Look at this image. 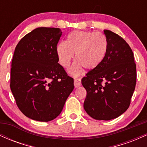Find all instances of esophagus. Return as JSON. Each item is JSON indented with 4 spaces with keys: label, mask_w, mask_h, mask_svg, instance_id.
<instances>
[{
    "label": "esophagus",
    "mask_w": 147,
    "mask_h": 147,
    "mask_svg": "<svg viewBox=\"0 0 147 147\" xmlns=\"http://www.w3.org/2000/svg\"><path fill=\"white\" fill-rule=\"evenodd\" d=\"M81 84V80L79 79H75V81H74V86H75V88H78L79 86H80Z\"/></svg>",
    "instance_id": "1"
}]
</instances>
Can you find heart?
Listing matches in <instances>:
<instances>
[{"label":"heart","instance_id":"1","mask_svg":"<svg viewBox=\"0 0 147 147\" xmlns=\"http://www.w3.org/2000/svg\"><path fill=\"white\" fill-rule=\"evenodd\" d=\"M107 49V41L103 35L96 32L74 31L68 35L67 42H61L57 45V52L59 63L64 68L70 66L75 54L77 61L69 72L77 76L83 68L89 71L98 68L105 58Z\"/></svg>","mask_w":147,"mask_h":147}]
</instances>
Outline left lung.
<instances>
[{
	"label": "left lung",
	"mask_w": 147,
	"mask_h": 147,
	"mask_svg": "<svg viewBox=\"0 0 147 147\" xmlns=\"http://www.w3.org/2000/svg\"><path fill=\"white\" fill-rule=\"evenodd\" d=\"M107 52L101 65L82 79L87 95L86 112L97 120H111L129 109L136 84V65L126 41L110 30H104Z\"/></svg>",
	"instance_id": "8db88e82"
}]
</instances>
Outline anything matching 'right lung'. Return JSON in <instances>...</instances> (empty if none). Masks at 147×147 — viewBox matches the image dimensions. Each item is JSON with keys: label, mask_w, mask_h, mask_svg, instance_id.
Wrapping results in <instances>:
<instances>
[{"label": "right lung", "mask_w": 147, "mask_h": 147, "mask_svg": "<svg viewBox=\"0 0 147 147\" xmlns=\"http://www.w3.org/2000/svg\"><path fill=\"white\" fill-rule=\"evenodd\" d=\"M59 28H38L18 42L11 61L10 88L26 117L49 122L61 113L74 80L58 63Z\"/></svg>", "instance_id": "1"}]
</instances>
